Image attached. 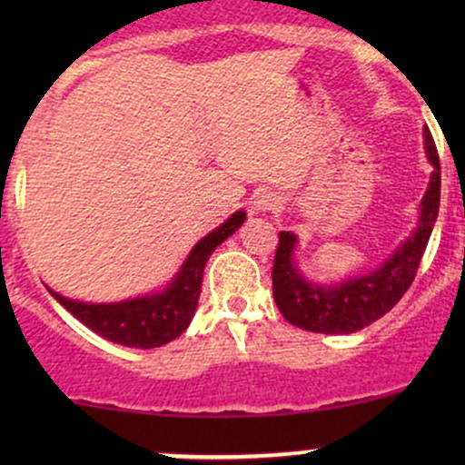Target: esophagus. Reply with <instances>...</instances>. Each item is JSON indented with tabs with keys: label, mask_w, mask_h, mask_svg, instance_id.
I'll return each instance as SVG.
<instances>
[{
	"label": "esophagus",
	"mask_w": 465,
	"mask_h": 465,
	"mask_svg": "<svg viewBox=\"0 0 465 465\" xmlns=\"http://www.w3.org/2000/svg\"><path fill=\"white\" fill-rule=\"evenodd\" d=\"M277 205H280V201H277L275 196H271V194L260 196V199H258V210H262V212L277 210Z\"/></svg>",
	"instance_id": "obj_1"
}]
</instances>
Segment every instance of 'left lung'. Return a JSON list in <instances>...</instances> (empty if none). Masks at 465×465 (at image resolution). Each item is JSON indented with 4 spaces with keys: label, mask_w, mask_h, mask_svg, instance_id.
I'll return each mask as SVG.
<instances>
[{
    "label": "left lung",
    "mask_w": 465,
    "mask_h": 465,
    "mask_svg": "<svg viewBox=\"0 0 465 465\" xmlns=\"http://www.w3.org/2000/svg\"><path fill=\"white\" fill-rule=\"evenodd\" d=\"M426 153L435 173L421 199L420 225L407 242L373 273L354 277L345 284L323 288L312 286L297 273L292 264V247L297 238L291 232H280V242L273 260V297L288 323L308 332L351 334L381 319L402 300L404 292L418 275L421 255L429 244L430 232L440 212V154L430 131H424Z\"/></svg>",
    "instance_id": "left-lung-1"
}]
</instances>
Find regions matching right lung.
<instances>
[{
	"instance_id": "1",
	"label": "right lung",
	"mask_w": 465,
	"mask_h": 465,
	"mask_svg": "<svg viewBox=\"0 0 465 465\" xmlns=\"http://www.w3.org/2000/svg\"><path fill=\"white\" fill-rule=\"evenodd\" d=\"M244 218H247L244 212H236L227 223L207 233L192 249L190 258L185 260L183 269L174 277L173 284L159 295L120 303H83L65 300L54 291L50 292L80 323H84L89 330H94L95 334L111 341V343L142 350L159 348V345L177 339L190 325L196 303H199L205 262L210 260L212 251L242 225Z\"/></svg>"
}]
</instances>
